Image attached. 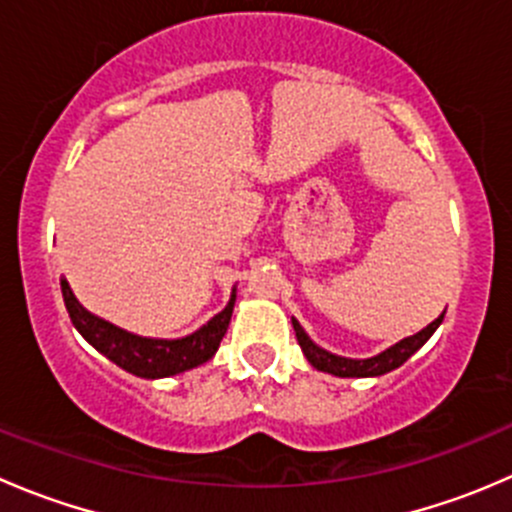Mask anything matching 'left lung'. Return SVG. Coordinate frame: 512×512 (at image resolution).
Returning a JSON list of instances; mask_svg holds the SVG:
<instances>
[{
	"instance_id": "obj_1",
	"label": "left lung",
	"mask_w": 512,
	"mask_h": 512,
	"mask_svg": "<svg viewBox=\"0 0 512 512\" xmlns=\"http://www.w3.org/2000/svg\"><path fill=\"white\" fill-rule=\"evenodd\" d=\"M446 314V312H443ZM443 314L438 319H433L426 329L414 334V337H406L401 342H396L394 347H389L386 352L371 356V359H347V356H337L327 349L317 347L312 339L307 337L302 327H299L297 319H292V327L294 334H297V342L302 347L304 356H307L309 364L314 366L317 371H327V374L334 376H342V379H364V376H381V374H389V371L399 369L409 356H414L423 344L431 339V334L436 332L438 324L443 322Z\"/></svg>"
}]
</instances>
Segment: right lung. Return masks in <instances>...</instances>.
Instances as JSON below:
<instances>
[{
	"label": "right lung",
	"instance_id": "obj_1",
	"mask_svg": "<svg viewBox=\"0 0 512 512\" xmlns=\"http://www.w3.org/2000/svg\"><path fill=\"white\" fill-rule=\"evenodd\" d=\"M61 294H64L71 322L79 329L81 337L103 356H108L113 364L126 369L128 374L141 376V379H165V376L183 374V371L213 359L227 327H230L232 307H235V289H232L227 307L215 314L208 324H203L198 332L183 339H151L126 332L81 307L64 277H61Z\"/></svg>",
	"mask_w": 512,
	"mask_h": 512
}]
</instances>
